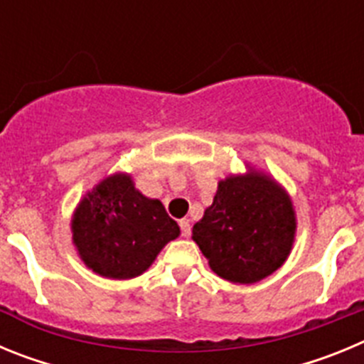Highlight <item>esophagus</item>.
Wrapping results in <instances>:
<instances>
[{
  "label": "esophagus",
  "mask_w": 364,
  "mask_h": 364,
  "mask_svg": "<svg viewBox=\"0 0 364 364\" xmlns=\"http://www.w3.org/2000/svg\"><path fill=\"white\" fill-rule=\"evenodd\" d=\"M180 230H182V237H189L191 235V222L188 218H182L180 220Z\"/></svg>",
  "instance_id": "1"
}]
</instances>
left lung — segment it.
Segmentation results:
<instances>
[{
	"label": "left lung",
	"instance_id": "obj_1",
	"mask_svg": "<svg viewBox=\"0 0 364 364\" xmlns=\"http://www.w3.org/2000/svg\"><path fill=\"white\" fill-rule=\"evenodd\" d=\"M246 167V173L218 180L213 204L191 235L210 268L233 284H253L277 272L297 233L288 191L268 173Z\"/></svg>",
	"mask_w": 364,
	"mask_h": 364
}]
</instances>
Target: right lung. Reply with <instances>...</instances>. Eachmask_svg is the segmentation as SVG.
Instances as JSON below:
<instances>
[{"label": "right lung", "mask_w": 364, "mask_h": 364, "mask_svg": "<svg viewBox=\"0 0 364 364\" xmlns=\"http://www.w3.org/2000/svg\"><path fill=\"white\" fill-rule=\"evenodd\" d=\"M70 233L87 268L100 277L127 281L149 269L180 228L159 198L134 188L129 173H112L78 202Z\"/></svg>", "instance_id": "right-lung-1"}]
</instances>
